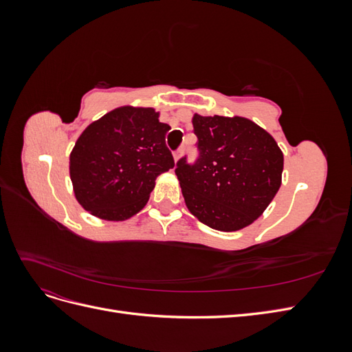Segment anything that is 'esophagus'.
I'll return each instance as SVG.
<instances>
[{
  "instance_id": "34e87169",
  "label": "esophagus",
  "mask_w": 352,
  "mask_h": 352,
  "mask_svg": "<svg viewBox=\"0 0 352 352\" xmlns=\"http://www.w3.org/2000/svg\"><path fill=\"white\" fill-rule=\"evenodd\" d=\"M182 153H184V148H179V150H176V151L173 153V158L176 160V162L179 160V157L182 155Z\"/></svg>"
}]
</instances>
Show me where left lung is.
<instances>
[{
  "label": "left lung",
  "mask_w": 352,
  "mask_h": 352,
  "mask_svg": "<svg viewBox=\"0 0 352 352\" xmlns=\"http://www.w3.org/2000/svg\"><path fill=\"white\" fill-rule=\"evenodd\" d=\"M198 158L175 173L188 210L211 229L233 232L258 219L282 182L283 154L270 133L243 117L195 114Z\"/></svg>",
  "instance_id": "8db88e82"
}]
</instances>
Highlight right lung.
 <instances>
[{
	"instance_id": "right-lung-1",
	"label": "right lung",
	"mask_w": 352,
	"mask_h": 352,
	"mask_svg": "<svg viewBox=\"0 0 352 352\" xmlns=\"http://www.w3.org/2000/svg\"><path fill=\"white\" fill-rule=\"evenodd\" d=\"M168 131L154 109L120 107L91 123L70 154L79 204L104 220H124L141 211L157 176L175 167L166 145Z\"/></svg>"
}]
</instances>
